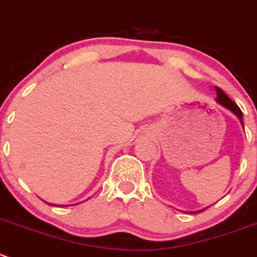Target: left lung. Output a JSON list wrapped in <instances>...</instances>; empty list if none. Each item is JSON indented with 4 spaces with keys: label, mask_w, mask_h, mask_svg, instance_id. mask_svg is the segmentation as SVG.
Returning a JSON list of instances; mask_svg holds the SVG:
<instances>
[{
    "label": "left lung",
    "mask_w": 257,
    "mask_h": 257,
    "mask_svg": "<svg viewBox=\"0 0 257 257\" xmlns=\"http://www.w3.org/2000/svg\"><path fill=\"white\" fill-rule=\"evenodd\" d=\"M215 90H216V95H217V97H216L215 100L217 101V102L220 103V105H222L223 107H226V108H228V110H230V111H232V112L235 113L236 116H237V118L241 121V123H242V126H243L242 112H241V110H240V108H238V106L236 105V103L233 102V101L231 100V98L228 97V96L226 95V93L223 92L222 90H221V88L215 87ZM204 210H200V211H197V212H202V211H204Z\"/></svg>",
    "instance_id": "1"
}]
</instances>
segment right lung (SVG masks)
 I'll return each mask as SVG.
<instances>
[{"mask_svg": "<svg viewBox=\"0 0 257 257\" xmlns=\"http://www.w3.org/2000/svg\"><path fill=\"white\" fill-rule=\"evenodd\" d=\"M46 204H47V202H46ZM48 205H50V204H48Z\"/></svg>", "mask_w": 257, "mask_h": 257, "instance_id": "obj_1", "label": "right lung"}]
</instances>
